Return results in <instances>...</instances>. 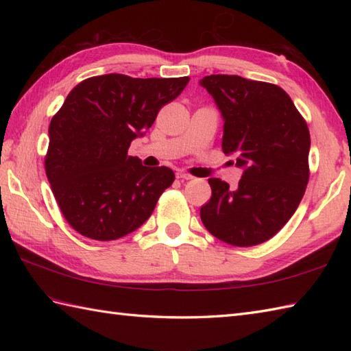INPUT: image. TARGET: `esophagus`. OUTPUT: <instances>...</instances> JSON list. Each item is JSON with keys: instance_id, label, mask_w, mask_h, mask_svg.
Masks as SVG:
<instances>
[{"instance_id": "esophagus-1", "label": "esophagus", "mask_w": 351, "mask_h": 351, "mask_svg": "<svg viewBox=\"0 0 351 351\" xmlns=\"http://www.w3.org/2000/svg\"><path fill=\"white\" fill-rule=\"evenodd\" d=\"M176 178H180V180H193V176L191 175H189V173H185V171H178L176 173Z\"/></svg>"}]
</instances>
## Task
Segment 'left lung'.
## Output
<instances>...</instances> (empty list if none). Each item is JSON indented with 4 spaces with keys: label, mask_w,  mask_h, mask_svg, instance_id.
<instances>
[{
    "label": "left lung",
    "mask_w": 351,
    "mask_h": 351,
    "mask_svg": "<svg viewBox=\"0 0 351 351\" xmlns=\"http://www.w3.org/2000/svg\"><path fill=\"white\" fill-rule=\"evenodd\" d=\"M199 84L223 117L221 149L243 169L238 189L210 178V202L200 219L228 244L249 247L270 240L293 217L309 180L308 125L288 93L238 75H210Z\"/></svg>",
    "instance_id": "obj_1"
}]
</instances>
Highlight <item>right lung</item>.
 Wrapping results in <instances>:
<instances>
[{
	"label": "right lung",
	"instance_id": "obj_1",
	"mask_svg": "<svg viewBox=\"0 0 351 351\" xmlns=\"http://www.w3.org/2000/svg\"><path fill=\"white\" fill-rule=\"evenodd\" d=\"M189 81L107 73L72 88L49 123L45 170L64 219L77 232L111 241L151 217L175 173L164 166H143L128 155V147Z\"/></svg>",
	"mask_w": 351,
	"mask_h": 351
}]
</instances>
